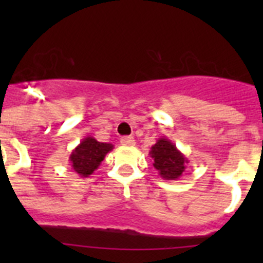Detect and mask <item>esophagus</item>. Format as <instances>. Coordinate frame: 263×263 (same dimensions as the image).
Returning <instances> with one entry per match:
<instances>
[{
	"mask_svg": "<svg viewBox=\"0 0 263 263\" xmlns=\"http://www.w3.org/2000/svg\"><path fill=\"white\" fill-rule=\"evenodd\" d=\"M121 145L134 146L136 145V141H134L133 137H122V138H121Z\"/></svg>",
	"mask_w": 263,
	"mask_h": 263,
	"instance_id": "obj_1",
	"label": "esophagus"
}]
</instances>
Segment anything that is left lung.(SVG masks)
Masks as SVG:
<instances>
[{
  "mask_svg": "<svg viewBox=\"0 0 263 263\" xmlns=\"http://www.w3.org/2000/svg\"><path fill=\"white\" fill-rule=\"evenodd\" d=\"M150 157L153 158V166L157 170L160 178L166 180H176L185 171V166L190 160L179 152L175 143L166 137H162L152 146Z\"/></svg>",
  "mask_w": 263,
  "mask_h": 263,
  "instance_id": "left-lung-1",
  "label": "left lung"
}]
</instances>
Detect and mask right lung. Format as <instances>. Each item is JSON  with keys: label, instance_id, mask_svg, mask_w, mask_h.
<instances>
[{"label": "right lung", "instance_id": "1", "mask_svg": "<svg viewBox=\"0 0 263 263\" xmlns=\"http://www.w3.org/2000/svg\"><path fill=\"white\" fill-rule=\"evenodd\" d=\"M113 150L111 143L99 142L93 137H85L69 155V162L76 174L87 178L99 168L105 155Z\"/></svg>", "mask_w": 263, "mask_h": 263}]
</instances>
